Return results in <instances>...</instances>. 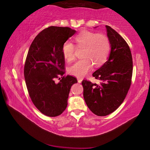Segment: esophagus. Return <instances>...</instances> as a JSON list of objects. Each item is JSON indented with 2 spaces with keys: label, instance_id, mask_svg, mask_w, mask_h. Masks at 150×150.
Masks as SVG:
<instances>
[{
  "label": "esophagus",
  "instance_id": "esophagus-1",
  "mask_svg": "<svg viewBox=\"0 0 150 150\" xmlns=\"http://www.w3.org/2000/svg\"><path fill=\"white\" fill-rule=\"evenodd\" d=\"M77 81H78V82H79V83H81V82H82V79H79V78H78V79H77Z\"/></svg>",
  "mask_w": 150,
  "mask_h": 150
}]
</instances>
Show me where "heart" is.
Instances as JSON below:
<instances>
[{"label": "heart", "mask_w": 150, "mask_h": 150, "mask_svg": "<svg viewBox=\"0 0 150 150\" xmlns=\"http://www.w3.org/2000/svg\"><path fill=\"white\" fill-rule=\"evenodd\" d=\"M78 47L83 48L82 57L69 68V73L76 77H83L90 69L93 64L96 67L102 65L109 55L110 45L108 38L103 34L83 30L75 38ZM75 48L71 41H67L62 45V53L68 62L75 58Z\"/></svg>", "instance_id": "1"}]
</instances>
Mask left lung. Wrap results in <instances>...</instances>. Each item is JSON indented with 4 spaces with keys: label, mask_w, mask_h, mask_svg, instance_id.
Listing matches in <instances>:
<instances>
[{
    "label": "left lung",
    "mask_w": 150,
    "mask_h": 150,
    "mask_svg": "<svg viewBox=\"0 0 150 150\" xmlns=\"http://www.w3.org/2000/svg\"><path fill=\"white\" fill-rule=\"evenodd\" d=\"M110 45L107 61L93 74L99 84L83 81V98L89 109L98 116L113 112L123 103L130 85L133 62L130 49L116 30L105 25Z\"/></svg>",
    "instance_id": "obj_1"
}]
</instances>
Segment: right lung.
<instances>
[{"label":"right lung","instance_id":"add662e5","mask_svg":"<svg viewBox=\"0 0 150 150\" xmlns=\"http://www.w3.org/2000/svg\"><path fill=\"white\" fill-rule=\"evenodd\" d=\"M76 33L69 27L51 26L34 38L27 55L24 77L34 105L41 113L55 117L64 112L71 86L77 82L74 76H62L56 83L55 78L64 74L63 44Z\"/></svg>","mask_w":150,"mask_h":150}]
</instances>
